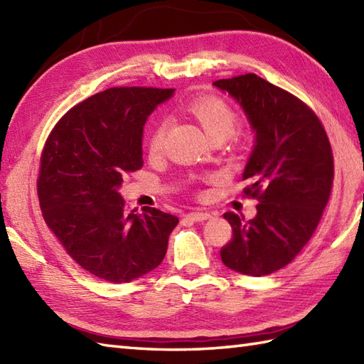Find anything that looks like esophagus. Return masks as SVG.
I'll return each mask as SVG.
<instances>
[{"mask_svg": "<svg viewBox=\"0 0 364 364\" xmlns=\"http://www.w3.org/2000/svg\"><path fill=\"white\" fill-rule=\"evenodd\" d=\"M186 218L191 219V220H196V222H203V220L211 219L213 214L206 213V211H197V213H189Z\"/></svg>", "mask_w": 364, "mask_h": 364, "instance_id": "34e87169", "label": "esophagus"}]
</instances>
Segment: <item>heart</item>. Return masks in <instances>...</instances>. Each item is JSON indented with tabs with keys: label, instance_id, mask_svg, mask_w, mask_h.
Segmentation results:
<instances>
[{
	"label": "heart",
	"instance_id": "obj_1",
	"mask_svg": "<svg viewBox=\"0 0 364 364\" xmlns=\"http://www.w3.org/2000/svg\"><path fill=\"white\" fill-rule=\"evenodd\" d=\"M186 107L192 117L202 125V128L214 141L215 139H225L233 133L236 127V112L223 98L210 94H202L192 98ZM166 131V122L158 120L149 137L150 154H158L162 150Z\"/></svg>",
	"mask_w": 364,
	"mask_h": 364
}]
</instances>
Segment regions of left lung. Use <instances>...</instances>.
<instances>
[{
    "instance_id": "obj_1",
    "label": "left lung",
    "mask_w": 364,
    "mask_h": 364,
    "mask_svg": "<svg viewBox=\"0 0 364 364\" xmlns=\"http://www.w3.org/2000/svg\"><path fill=\"white\" fill-rule=\"evenodd\" d=\"M242 106L255 146L242 173L244 196L257 198V215L225 213L233 237L220 258L252 277L288 266L310 241L333 184V153L318 115L301 100L255 73L213 82Z\"/></svg>"
}]
</instances>
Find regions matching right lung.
I'll return each mask as SVG.
<instances>
[{"instance_id":"obj_1","label":"right lung","mask_w":364,"mask_h":364,"mask_svg":"<svg viewBox=\"0 0 364 364\" xmlns=\"http://www.w3.org/2000/svg\"><path fill=\"white\" fill-rule=\"evenodd\" d=\"M173 89L111 87L64 114L46 139L37 194L46 225L87 272L128 283L164 259L178 218L128 213L123 178L142 167L145 120Z\"/></svg>"}]
</instances>
